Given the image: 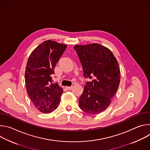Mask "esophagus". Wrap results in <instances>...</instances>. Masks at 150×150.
<instances>
[{"label": "esophagus", "mask_w": 150, "mask_h": 150, "mask_svg": "<svg viewBox=\"0 0 150 150\" xmlns=\"http://www.w3.org/2000/svg\"><path fill=\"white\" fill-rule=\"evenodd\" d=\"M66 88L68 90H71L72 88V86H70V87L67 86V87H66Z\"/></svg>", "instance_id": "esophagus-1"}]
</instances>
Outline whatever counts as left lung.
<instances>
[{"mask_svg":"<svg viewBox=\"0 0 150 150\" xmlns=\"http://www.w3.org/2000/svg\"><path fill=\"white\" fill-rule=\"evenodd\" d=\"M87 82L79 99L81 110L91 115L103 112L111 103L120 83V68L113 53L100 44L75 45Z\"/></svg>","mask_w":150,"mask_h":150,"instance_id":"8db88e82","label":"left lung"}]
</instances>
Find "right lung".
<instances>
[{
	"mask_svg": "<svg viewBox=\"0 0 150 150\" xmlns=\"http://www.w3.org/2000/svg\"><path fill=\"white\" fill-rule=\"evenodd\" d=\"M67 46L50 40L37 46L31 53L26 66L25 78L27 92L35 108L49 113L59 105L63 89L53 83L52 74Z\"/></svg>",
	"mask_w": 150,
	"mask_h": 150,
	"instance_id": "right-lung-1",
	"label": "right lung"
}]
</instances>
